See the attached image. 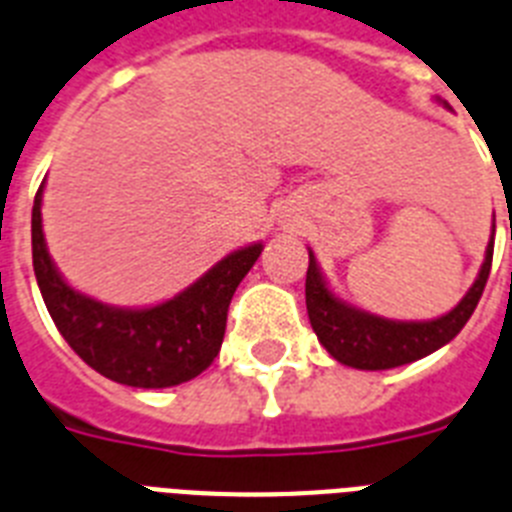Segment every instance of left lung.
<instances>
[{
    "label": "left lung",
    "mask_w": 512,
    "mask_h": 512,
    "mask_svg": "<svg viewBox=\"0 0 512 512\" xmlns=\"http://www.w3.org/2000/svg\"><path fill=\"white\" fill-rule=\"evenodd\" d=\"M492 252H495V239L487 244L482 270H479L474 286L458 302V307L450 309L448 315L427 322L385 320V317L349 307L328 289V283L315 263V255L309 252L304 294H307V315L312 330L336 362L349 364L354 369H393L416 362L453 341L468 322V317L474 315L484 286H487Z\"/></svg>",
    "instance_id": "obj_1"
}]
</instances>
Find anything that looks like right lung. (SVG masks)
Wrapping results in <instances>:
<instances>
[{
    "label": "right lung",
    "mask_w": 512,
    "mask_h": 512,
    "mask_svg": "<svg viewBox=\"0 0 512 512\" xmlns=\"http://www.w3.org/2000/svg\"><path fill=\"white\" fill-rule=\"evenodd\" d=\"M38 187L30 218L33 270L51 320L80 359L103 377L132 388H171L197 377L221 351L231 296L263 252L249 244L169 302L122 309L80 294L59 276L41 229Z\"/></svg>",
    "instance_id": "right-lung-1"
}]
</instances>
